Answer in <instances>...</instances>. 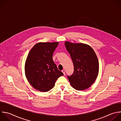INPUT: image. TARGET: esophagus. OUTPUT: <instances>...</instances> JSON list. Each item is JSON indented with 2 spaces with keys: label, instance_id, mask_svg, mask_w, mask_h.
<instances>
[{
  "label": "esophagus",
  "instance_id": "34e87169",
  "mask_svg": "<svg viewBox=\"0 0 121 121\" xmlns=\"http://www.w3.org/2000/svg\"><path fill=\"white\" fill-rule=\"evenodd\" d=\"M62 72H63V73L64 75L65 74V69H63V70H62Z\"/></svg>",
  "mask_w": 121,
  "mask_h": 121
}]
</instances>
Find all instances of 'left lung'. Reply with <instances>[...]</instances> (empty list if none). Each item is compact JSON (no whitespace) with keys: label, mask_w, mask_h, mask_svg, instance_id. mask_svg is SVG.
<instances>
[{"label":"left lung","mask_w":121,"mask_h":121,"mask_svg":"<svg viewBox=\"0 0 121 121\" xmlns=\"http://www.w3.org/2000/svg\"><path fill=\"white\" fill-rule=\"evenodd\" d=\"M74 67L73 74L68 76L71 86L77 90L89 88L95 80L99 72V62L92 47L85 43L65 42Z\"/></svg>","instance_id":"left-lung-1"}]
</instances>
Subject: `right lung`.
Listing matches in <instances>:
<instances>
[{"mask_svg": "<svg viewBox=\"0 0 121 121\" xmlns=\"http://www.w3.org/2000/svg\"><path fill=\"white\" fill-rule=\"evenodd\" d=\"M59 42L35 44L29 52L25 66V74L30 85L41 92L52 89L57 79L63 75L52 59Z\"/></svg>", "mask_w": 121, "mask_h": 121, "instance_id": "add662e5", "label": "right lung"}]
</instances>
